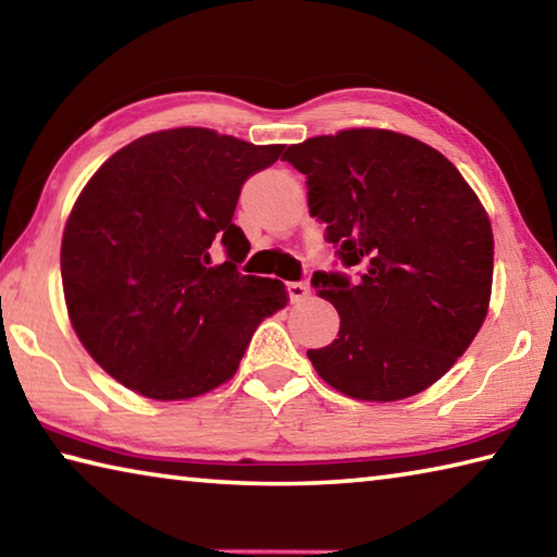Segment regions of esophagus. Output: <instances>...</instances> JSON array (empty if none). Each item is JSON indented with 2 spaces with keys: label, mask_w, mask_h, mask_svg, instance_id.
<instances>
[{
  "label": "esophagus",
  "mask_w": 557,
  "mask_h": 557,
  "mask_svg": "<svg viewBox=\"0 0 557 557\" xmlns=\"http://www.w3.org/2000/svg\"><path fill=\"white\" fill-rule=\"evenodd\" d=\"M287 295H289V301L307 299V295H309L307 282H287Z\"/></svg>",
  "instance_id": "esophagus-1"
}]
</instances>
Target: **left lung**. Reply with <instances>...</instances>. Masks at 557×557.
I'll return each instance as SVG.
<instances>
[{
	"label": "left lung",
	"instance_id": "1",
	"mask_svg": "<svg viewBox=\"0 0 557 557\" xmlns=\"http://www.w3.org/2000/svg\"><path fill=\"white\" fill-rule=\"evenodd\" d=\"M282 159L307 176L309 215L354 270L312 275L342 326L309 361L356 400L425 391L486 319L494 235L484 206L437 149L391 129L312 137Z\"/></svg>",
	"mask_w": 557,
	"mask_h": 557
}]
</instances>
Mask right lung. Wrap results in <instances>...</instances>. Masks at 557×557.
Segmentation results:
<instances>
[{
	"mask_svg": "<svg viewBox=\"0 0 557 557\" xmlns=\"http://www.w3.org/2000/svg\"><path fill=\"white\" fill-rule=\"evenodd\" d=\"M282 149L203 127L152 132L83 188L63 231V295L112 379L154 400L209 393L287 305L280 280L240 275L250 243L233 223L243 184ZM219 247L226 260L215 267Z\"/></svg>",
	"mask_w": 557,
	"mask_h": 557,
	"instance_id": "add662e5",
	"label": "right lung"
}]
</instances>
